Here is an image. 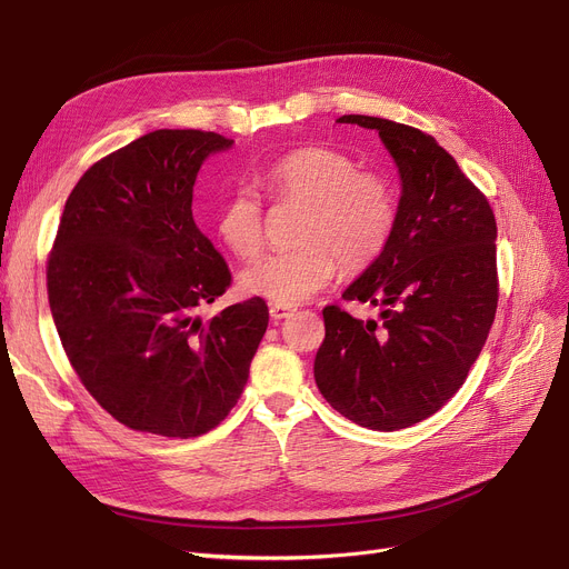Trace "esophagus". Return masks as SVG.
Returning a JSON list of instances; mask_svg holds the SVG:
<instances>
[{
	"label": "esophagus",
	"instance_id": "1",
	"mask_svg": "<svg viewBox=\"0 0 569 569\" xmlns=\"http://www.w3.org/2000/svg\"><path fill=\"white\" fill-rule=\"evenodd\" d=\"M293 310H297V308L284 306V303H270V317H272V322L284 320V317L293 315Z\"/></svg>",
	"mask_w": 569,
	"mask_h": 569
}]
</instances>
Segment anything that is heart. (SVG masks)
<instances>
[{"mask_svg":"<svg viewBox=\"0 0 569 569\" xmlns=\"http://www.w3.org/2000/svg\"><path fill=\"white\" fill-rule=\"evenodd\" d=\"M276 200L308 206L301 247L270 252L240 272L242 291L297 306L325 289L343 266L359 272L388 249L399 217L388 177L361 170L357 158L331 147H303L282 156L263 177ZM214 233L231 254L254 259L263 247V208L254 191L238 189L221 202Z\"/></svg>","mask_w":569,"mask_h":569,"instance_id":"heart-1","label":"heart"}]
</instances>
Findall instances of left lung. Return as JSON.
<instances>
[{
	"mask_svg": "<svg viewBox=\"0 0 569 569\" xmlns=\"http://www.w3.org/2000/svg\"><path fill=\"white\" fill-rule=\"evenodd\" d=\"M338 123L378 130L401 198L388 249L343 291L346 301L378 308L380 320L327 306L315 382L340 416L395 431L435 416L486 346L499 293L497 223L488 198L431 134L361 113Z\"/></svg>",
	"mask_w": 569,
	"mask_h": 569,
	"instance_id": "8db88e82",
	"label": "left lung"
}]
</instances>
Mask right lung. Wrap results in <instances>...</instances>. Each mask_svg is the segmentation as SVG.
Returning a JSON list of instances; mask_svg holds the SVG:
<instances>
[{"label": "right lung", "mask_w": 569, "mask_h": 569, "mask_svg": "<svg viewBox=\"0 0 569 569\" xmlns=\"http://www.w3.org/2000/svg\"><path fill=\"white\" fill-rule=\"evenodd\" d=\"M233 140L153 130L77 181L47 266L49 306L83 388L121 425L170 439L214 429L238 403L268 327L254 297L202 320L231 270L193 221V184Z\"/></svg>", "instance_id": "right-lung-1"}]
</instances>
